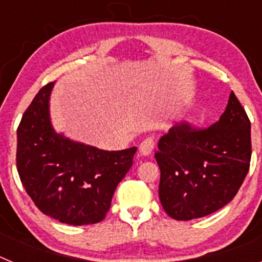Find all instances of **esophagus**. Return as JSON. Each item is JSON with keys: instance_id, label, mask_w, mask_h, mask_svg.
Masks as SVG:
<instances>
[{"instance_id": "obj_1", "label": "esophagus", "mask_w": 262, "mask_h": 262, "mask_svg": "<svg viewBox=\"0 0 262 262\" xmlns=\"http://www.w3.org/2000/svg\"><path fill=\"white\" fill-rule=\"evenodd\" d=\"M154 145H155L154 139L152 138L144 139V140L142 142V144L139 145V154L142 155V156H148V155L154 151Z\"/></svg>"}]
</instances>
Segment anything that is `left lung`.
Here are the masks:
<instances>
[{
	"label": "left lung",
	"instance_id": "left-lung-1",
	"mask_svg": "<svg viewBox=\"0 0 262 262\" xmlns=\"http://www.w3.org/2000/svg\"><path fill=\"white\" fill-rule=\"evenodd\" d=\"M251 122L231 92L217 122L176 124L159 140V196L166 214L191 221L222 209L237 194L251 163Z\"/></svg>",
	"mask_w": 262,
	"mask_h": 262
}]
</instances>
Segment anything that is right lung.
Here are the masks:
<instances>
[{
    "label": "right lung",
    "instance_id": "add662e5",
    "mask_svg": "<svg viewBox=\"0 0 262 262\" xmlns=\"http://www.w3.org/2000/svg\"><path fill=\"white\" fill-rule=\"evenodd\" d=\"M53 84L39 90L18 126L19 178L43 214L72 226L98 223L133 166L136 147L103 151L57 134L50 119Z\"/></svg>",
    "mask_w": 262,
    "mask_h": 262
}]
</instances>
